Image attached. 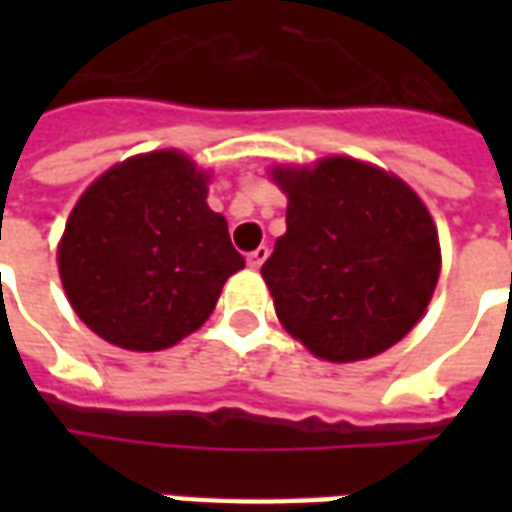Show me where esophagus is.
Masks as SVG:
<instances>
[{
  "label": "esophagus",
  "mask_w": 512,
  "mask_h": 512,
  "mask_svg": "<svg viewBox=\"0 0 512 512\" xmlns=\"http://www.w3.org/2000/svg\"><path fill=\"white\" fill-rule=\"evenodd\" d=\"M266 257H268V246H257L255 252H249V255H246V263H249L252 268H260L263 263H266Z\"/></svg>",
  "instance_id": "esophagus-1"
}]
</instances>
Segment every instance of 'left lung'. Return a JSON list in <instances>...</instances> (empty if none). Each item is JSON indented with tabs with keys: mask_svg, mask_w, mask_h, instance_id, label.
<instances>
[{
	"mask_svg": "<svg viewBox=\"0 0 512 512\" xmlns=\"http://www.w3.org/2000/svg\"><path fill=\"white\" fill-rule=\"evenodd\" d=\"M288 233L260 274L277 318L312 354L359 362L403 340L439 282V235L403 180L354 158L277 169Z\"/></svg>",
	"mask_w": 512,
	"mask_h": 512,
	"instance_id": "left-lung-1",
	"label": "left lung"
}]
</instances>
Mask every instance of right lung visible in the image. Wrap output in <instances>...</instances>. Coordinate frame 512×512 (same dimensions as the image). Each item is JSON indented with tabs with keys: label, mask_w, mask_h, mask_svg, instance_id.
I'll use <instances>...</instances> for the list:
<instances>
[{
	"label": "right lung",
	"mask_w": 512,
	"mask_h": 512,
	"mask_svg": "<svg viewBox=\"0 0 512 512\" xmlns=\"http://www.w3.org/2000/svg\"><path fill=\"white\" fill-rule=\"evenodd\" d=\"M208 178L175 150L117 164L68 216L60 277L98 337L128 351L169 348L208 321L224 282L246 266Z\"/></svg>",
	"instance_id": "add662e5"
}]
</instances>
